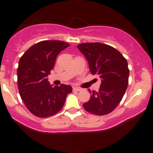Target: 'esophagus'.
I'll return each instance as SVG.
<instances>
[{
	"label": "esophagus",
	"mask_w": 153,
	"mask_h": 153,
	"mask_svg": "<svg viewBox=\"0 0 153 153\" xmlns=\"http://www.w3.org/2000/svg\"><path fill=\"white\" fill-rule=\"evenodd\" d=\"M73 91H82V89L80 88H78V87H73Z\"/></svg>",
	"instance_id": "obj_1"
}]
</instances>
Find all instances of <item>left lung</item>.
<instances>
[{"label":"left lung","mask_w":153,"mask_h":153,"mask_svg":"<svg viewBox=\"0 0 153 153\" xmlns=\"http://www.w3.org/2000/svg\"><path fill=\"white\" fill-rule=\"evenodd\" d=\"M78 50L87 59L92 75L101 79L99 92L94 91L91 99L83 103L93 114H108L119 105L127 90L129 70L127 59L113 47L100 42L82 43Z\"/></svg>","instance_id":"left-lung-1"}]
</instances>
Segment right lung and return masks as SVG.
<instances>
[{
	"instance_id": "right-lung-1",
	"label": "right lung",
	"mask_w": 153,
	"mask_h": 153,
	"mask_svg": "<svg viewBox=\"0 0 153 153\" xmlns=\"http://www.w3.org/2000/svg\"><path fill=\"white\" fill-rule=\"evenodd\" d=\"M70 45L59 40L42 41L24 52L19 59L17 81L21 98L28 110L40 118L54 115L62 109L71 85L52 86L47 77L57 56Z\"/></svg>"
}]
</instances>
